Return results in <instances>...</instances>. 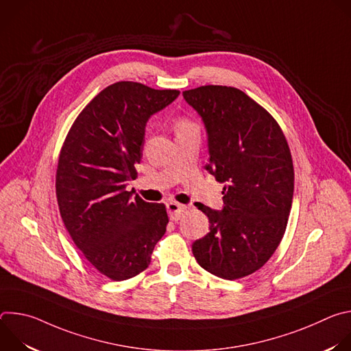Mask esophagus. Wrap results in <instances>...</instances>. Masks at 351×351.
Returning <instances> with one entry per match:
<instances>
[{"instance_id": "34e87169", "label": "esophagus", "mask_w": 351, "mask_h": 351, "mask_svg": "<svg viewBox=\"0 0 351 351\" xmlns=\"http://www.w3.org/2000/svg\"><path fill=\"white\" fill-rule=\"evenodd\" d=\"M167 210L169 213L171 219L178 221L180 218L182 213L184 211V206H182V204H179L176 202H169V203H167Z\"/></svg>"}]
</instances>
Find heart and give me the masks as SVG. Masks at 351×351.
Instances as JSON below:
<instances>
[{
  "mask_svg": "<svg viewBox=\"0 0 351 351\" xmlns=\"http://www.w3.org/2000/svg\"><path fill=\"white\" fill-rule=\"evenodd\" d=\"M175 132L179 133V132H183V130H187V129H191V128H195L194 122L191 119H189L187 117H179L176 121H175Z\"/></svg>",
  "mask_w": 351,
  "mask_h": 351,
  "instance_id": "heart-1",
  "label": "heart"
}]
</instances>
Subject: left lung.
<instances>
[{
	"instance_id": "1",
	"label": "left lung",
	"mask_w": 351,
	"mask_h": 351,
	"mask_svg": "<svg viewBox=\"0 0 351 351\" xmlns=\"http://www.w3.org/2000/svg\"><path fill=\"white\" fill-rule=\"evenodd\" d=\"M208 133L207 169L223 183V210L198 204L210 232L193 243L198 265L234 280L258 271L285 234L294 190L287 140L275 118L230 86L183 91Z\"/></svg>"
}]
</instances>
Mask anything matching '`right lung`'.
<instances>
[{
	"mask_svg": "<svg viewBox=\"0 0 351 351\" xmlns=\"http://www.w3.org/2000/svg\"><path fill=\"white\" fill-rule=\"evenodd\" d=\"M179 90L117 82L77 115L62 144L56 193L60 214L84 258L111 280H126L152 261L169 222L165 204L132 198L148 118Z\"/></svg>",
	"mask_w": 351,
	"mask_h": 351,
	"instance_id": "obj_1",
	"label": "right lung"
}]
</instances>
